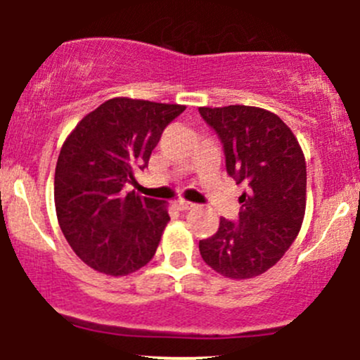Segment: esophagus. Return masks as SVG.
Masks as SVG:
<instances>
[{
  "mask_svg": "<svg viewBox=\"0 0 360 360\" xmlns=\"http://www.w3.org/2000/svg\"><path fill=\"white\" fill-rule=\"evenodd\" d=\"M193 203H190V202H184V200H181V202H177L176 203V209L177 210H181V212H186V210H191L193 209Z\"/></svg>",
  "mask_w": 360,
  "mask_h": 360,
  "instance_id": "obj_1",
  "label": "esophagus"
}]
</instances>
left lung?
Returning <instances> with one entry per match:
<instances>
[{
  "instance_id": "obj_1",
  "label": "left lung",
  "mask_w": 360,
  "mask_h": 360,
  "mask_svg": "<svg viewBox=\"0 0 360 360\" xmlns=\"http://www.w3.org/2000/svg\"><path fill=\"white\" fill-rule=\"evenodd\" d=\"M223 143L226 172L244 184L237 223L219 228L198 248L207 264L228 278L270 270L300 233L307 207V163L292 130L254 106L198 108Z\"/></svg>"
}]
</instances>
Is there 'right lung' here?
Segmentation results:
<instances>
[{
  "instance_id": "add662e5",
  "label": "right lung",
  "mask_w": 360,
  "mask_h": 360,
  "mask_svg": "<svg viewBox=\"0 0 360 360\" xmlns=\"http://www.w3.org/2000/svg\"><path fill=\"white\" fill-rule=\"evenodd\" d=\"M186 108L115 97L69 134L56 167L57 219L76 256L101 274L129 275L151 261L170 221L165 202L125 184Z\"/></svg>"
}]
</instances>
